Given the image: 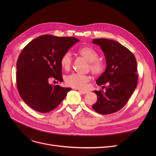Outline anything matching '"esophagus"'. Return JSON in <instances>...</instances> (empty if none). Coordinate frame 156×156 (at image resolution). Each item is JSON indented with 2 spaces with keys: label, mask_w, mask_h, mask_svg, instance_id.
Here are the masks:
<instances>
[{
  "label": "esophagus",
  "mask_w": 156,
  "mask_h": 156,
  "mask_svg": "<svg viewBox=\"0 0 156 156\" xmlns=\"http://www.w3.org/2000/svg\"><path fill=\"white\" fill-rule=\"evenodd\" d=\"M78 90L80 92H81V94H87V93H88V90H85L78 89Z\"/></svg>",
  "instance_id": "34e87169"
}]
</instances>
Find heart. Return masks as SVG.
<instances>
[{
    "label": "heart",
    "mask_w": 156,
    "mask_h": 156,
    "mask_svg": "<svg viewBox=\"0 0 156 156\" xmlns=\"http://www.w3.org/2000/svg\"><path fill=\"white\" fill-rule=\"evenodd\" d=\"M78 54L88 61V69L92 71L93 74L99 75L103 73L104 64L101 60L98 59L99 54L94 48L88 46H84L78 49ZM72 62L73 58L70 52H66L62 55L60 64L64 70L69 71L71 68ZM64 80L66 84L69 87L83 89L90 81V76L87 75L74 73L66 76Z\"/></svg>",
    "instance_id": "obj_1"
}]
</instances>
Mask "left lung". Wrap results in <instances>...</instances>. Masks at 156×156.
<instances>
[{
  "label": "left lung",
  "instance_id": "1",
  "mask_svg": "<svg viewBox=\"0 0 156 156\" xmlns=\"http://www.w3.org/2000/svg\"><path fill=\"white\" fill-rule=\"evenodd\" d=\"M92 42L101 47L107 64L96 83L102 85V89L108 85L105 91H94L97 101L92 108L101 114H110L123 108L135 90L138 77L137 63L133 54L116 41L96 38Z\"/></svg>",
  "mask_w": 156,
  "mask_h": 156
}]
</instances>
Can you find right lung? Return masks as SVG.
<instances>
[{"label": "right lung", "instance_id": "1", "mask_svg": "<svg viewBox=\"0 0 156 156\" xmlns=\"http://www.w3.org/2000/svg\"><path fill=\"white\" fill-rule=\"evenodd\" d=\"M80 41L75 37L40 36L23 49L16 63V82L21 99L30 108L46 113L56 108L71 88L52 85L53 79L62 81L60 60Z\"/></svg>", "mask_w": 156, "mask_h": 156}]
</instances>
